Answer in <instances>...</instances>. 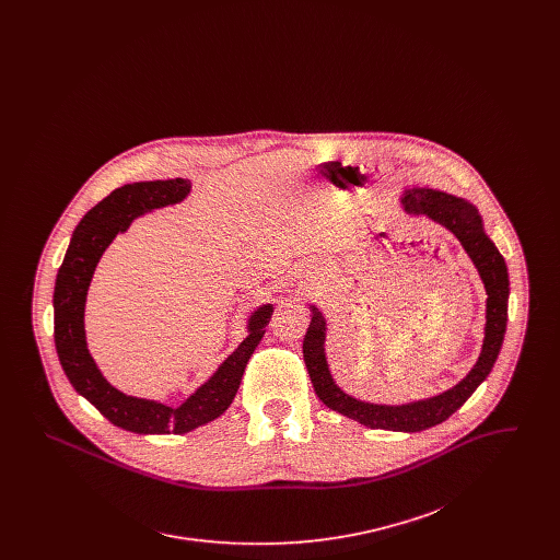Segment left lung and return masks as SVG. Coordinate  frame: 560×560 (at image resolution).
Returning a JSON list of instances; mask_svg holds the SVG:
<instances>
[{"label":"left lung","mask_w":560,"mask_h":560,"mask_svg":"<svg viewBox=\"0 0 560 560\" xmlns=\"http://www.w3.org/2000/svg\"><path fill=\"white\" fill-rule=\"evenodd\" d=\"M405 212L413 215H427L436 224L452 231L472 265L479 270L480 279L487 292V323H485V340L477 365L470 373L455 384L450 390L424 400H413L405 405H375L365 400L354 399L347 395L331 377L329 365L325 359V331L327 325L317 306H311L313 319L304 336V363L311 373V382L315 386L317 397L329 409L347 416L350 420L368 428L380 430H397V432H420L427 428L445 422L455 413L470 395L480 386V382L489 375L500 348L504 342L508 320V268L504 256L498 252L495 243L485 235L482 218L479 210L466 199L453 197L434 188H407L400 197Z\"/></svg>","instance_id":"left-lung-1"}]
</instances>
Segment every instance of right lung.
Here are the masks:
<instances>
[{
	"mask_svg": "<svg viewBox=\"0 0 560 560\" xmlns=\"http://www.w3.org/2000/svg\"><path fill=\"white\" fill-rule=\"evenodd\" d=\"M190 192V180H151L115 188L81 218L58 268L54 285V345L60 365L73 388L90 400L110 424L136 434H183L222 416L240 390L249 357L260 345L272 304H262L247 320V338L180 407L158 400L128 397L110 386L96 368L83 329L85 295L96 265L117 233H126L133 218L180 203Z\"/></svg>",
	"mask_w": 560,
	"mask_h": 560,
	"instance_id": "obj_1",
	"label": "right lung"
}]
</instances>
